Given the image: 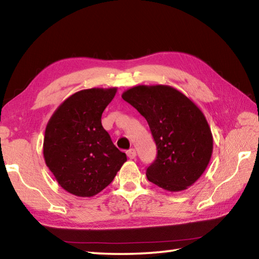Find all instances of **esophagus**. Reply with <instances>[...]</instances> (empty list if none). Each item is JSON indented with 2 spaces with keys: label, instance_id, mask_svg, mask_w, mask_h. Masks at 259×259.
Masks as SVG:
<instances>
[{
  "label": "esophagus",
  "instance_id": "1",
  "mask_svg": "<svg viewBox=\"0 0 259 259\" xmlns=\"http://www.w3.org/2000/svg\"><path fill=\"white\" fill-rule=\"evenodd\" d=\"M126 155H128L129 159L133 160V159H135L136 155H137V153H136V151L134 150V148H131V150H129L128 152H126Z\"/></svg>",
  "mask_w": 259,
  "mask_h": 259
}]
</instances>
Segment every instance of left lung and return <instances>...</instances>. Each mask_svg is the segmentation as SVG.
<instances>
[{"mask_svg":"<svg viewBox=\"0 0 259 259\" xmlns=\"http://www.w3.org/2000/svg\"><path fill=\"white\" fill-rule=\"evenodd\" d=\"M145 117L155 140L156 160L147 179L168 192H181L202 176L211 159L213 138L203 112L174 87L139 84L122 94Z\"/></svg>","mask_w":259,"mask_h":259,"instance_id":"obj_1","label":"left lung"}]
</instances>
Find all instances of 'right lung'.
<instances>
[{
  "mask_svg": "<svg viewBox=\"0 0 259 259\" xmlns=\"http://www.w3.org/2000/svg\"><path fill=\"white\" fill-rule=\"evenodd\" d=\"M117 88H91L69 96L46 126L43 156L61 188L90 198L112 183L126 161L102 125Z\"/></svg>",
  "mask_w": 259,
  "mask_h": 259,
  "instance_id": "obj_1",
  "label": "right lung"
}]
</instances>
